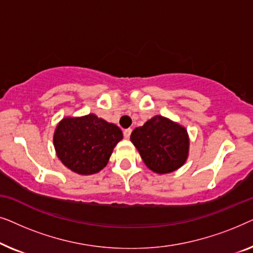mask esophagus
Wrapping results in <instances>:
<instances>
[{"instance_id":"1","label":"esophagus","mask_w":253,"mask_h":253,"mask_svg":"<svg viewBox=\"0 0 253 253\" xmlns=\"http://www.w3.org/2000/svg\"><path fill=\"white\" fill-rule=\"evenodd\" d=\"M131 129H126L123 131V134H124V138H126V139H129L130 138V134H131Z\"/></svg>"}]
</instances>
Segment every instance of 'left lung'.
I'll return each instance as SVG.
<instances>
[{
	"label": "left lung",
	"mask_w": 253,
	"mask_h": 253,
	"mask_svg": "<svg viewBox=\"0 0 253 253\" xmlns=\"http://www.w3.org/2000/svg\"><path fill=\"white\" fill-rule=\"evenodd\" d=\"M145 165L157 174H168L182 167L189 154V136L184 126L157 115L130 137Z\"/></svg>",
	"instance_id": "obj_1"
}]
</instances>
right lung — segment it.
I'll return each mask as SVG.
<instances>
[{
	"instance_id": "1",
	"label": "right lung",
	"mask_w": 253,
	"mask_h": 253,
	"mask_svg": "<svg viewBox=\"0 0 253 253\" xmlns=\"http://www.w3.org/2000/svg\"><path fill=\"white\" fill-rule=\"evenodd\" d=\"M122 138L119 126L88 114L62 120L53 140L57 157L65 167L79 175H92L106 167Z\"/></svg>"
}]
</instances>
